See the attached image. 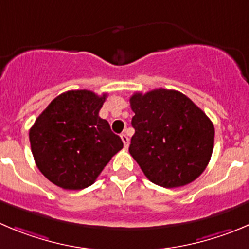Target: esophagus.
Listing matches in <instances>:
<instances>
[{
  "label": "esophagus",
  "instance_id": "1",
  "mask_svg": "<svg viewBox=\"0 0 249 249\" xmlns=\"http://www.w3.org/2000/svg\"><path fill=\"white\" fill-rule=\"evenodd\" d=\"M120 137H122V141H123V143H124V147L125 148H127V147H129V142H130L129 137H127L125 134L120 135Z\"/></svg>",
  "mask_w": 249,
  "mask_h": 249
}]
</instances>
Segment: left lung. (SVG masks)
<instances>
[{
    "mask_svg": "<svg viewBox=\"0 0 249 249\" xmlns=\"http://www.w3.org/2000/svg\"><path fill=\"white\" fill-rule=\"evenodd\" d=\"M135 129L129 152L156 185L173 189L196 180L211 160L214 125L187 96L157 89L130 97Z\"/></svg>",
    "mask_w": 249,
    "mask_h": 249,
    "instance_id": "obj_1",
    "label": "left lung"
}]
</instances>
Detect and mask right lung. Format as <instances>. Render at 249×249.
Masks as SVG:
<instances>
[{"label":"right lung","mask_w":249,"mask_h":249,"mask_svg":"<svg viewBox=\"0 0 249 249\" xmlns=\"http://www.w3.org/2000/svg\"><path fill=\"white\" fill-rule=\"evenodd\" d=\"M107 93L71 90L57 96L29 131L38 170L64 190L92 185L123 141L98 113Z\"/></svg>","instance_id":"right-lung-1"}]
</instances>
